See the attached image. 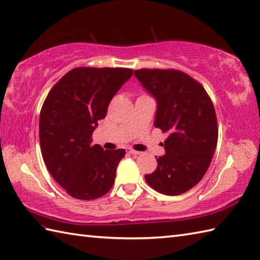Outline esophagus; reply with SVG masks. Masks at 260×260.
<instances>
[{"instance_id":"esophagus-1","label":"esophagus","mask_w":260,"mask_h":260,"mask_svg":"<svg viewBox=\"0 0 260 260\" xmlns=\"http://www.w3.org/2000/svg\"><path fill=\"white\" fill-rule=\"evenodd\" d=\"M127 152H128L129 154H133V155H139V154H141V152L135 151V150H133V149H128V150H127Z\"/></svg>"}]
</instances>
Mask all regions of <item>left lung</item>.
I'll list each match as a JSON object with an SVG mask.
<instances>
[{
  "label": "left lung",
  "instance_id": "8db88e82",
  "mask_svg": "<svg viewBox=\"0 0 260 260\" xmlns=\"http://www.w3.org/2000/svg\"><path fill=\"white\" fill-rule=\"evenodd\" d=\"M157 104L154 126L169 136L166 154L145 181L161 194L176 196L204 177L217 143V120L210 95L191 76L178 70L134 71Z\"/></svg>",
  "mask_w": 260,
  "mask_h": 260
}]
</instances>
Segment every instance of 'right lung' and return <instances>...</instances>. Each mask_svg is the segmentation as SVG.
I'll return each instance as SVG.
<instances>
[{
    "label": "right lung",
    "instance_id": "right-lung-1",
    "mask_svg": "<svg viewBox=\"0 0 260 260\" xmlns=\"http://www.w3.org/2000/svg\"><path fill=\"white\" fill-rule=\"evenodd\" d=\"M124 68H75L66 73L44 101L39 141L49 174L73 198L92 201L114 185L125 150H104L92 144L98 120L131 76Z\"/></svg>",
    "mask_w": 260,
    "mask_h": 260
}]
</instances>
